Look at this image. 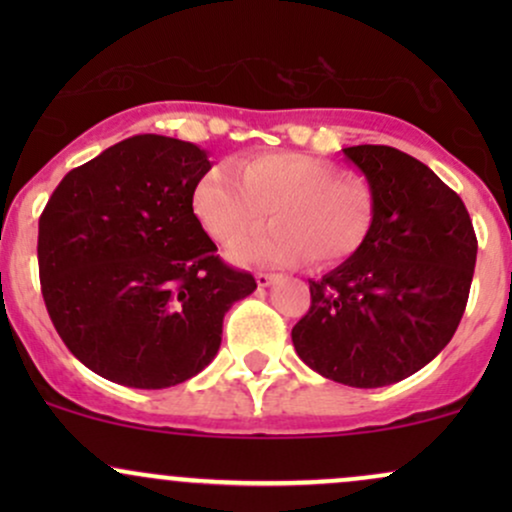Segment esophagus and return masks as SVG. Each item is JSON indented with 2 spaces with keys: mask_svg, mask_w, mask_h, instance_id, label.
<instances>
[{
  "mask_svg": "<svg viewBox=\"0 0 512 512\" xmlns=\"http://www.w3.org/2000/svg\"><path fill=\"white\" fill-rule=\"evenodd\" d=\"M257 286H260V289H267V286H272L276 279H279V274H267V272H257Z\"/></svg>",
  "mask_w": 512,
  "mask_h": 512,
  "instance_id": "esophagus-1",
  "label": "esophagus"
}]
</instances>
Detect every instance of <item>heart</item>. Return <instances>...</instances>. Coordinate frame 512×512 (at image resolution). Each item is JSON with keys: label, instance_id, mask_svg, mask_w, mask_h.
Returning a JSON list of instances; mask_svg holds the SVG:
<instances>
[{"label": "heart", "instance_id": "heart-1", "mask_svg": "<svg viewBox=\"0 0 512 512\" xmlns=\"http://www.w3.org/2000/svg\"><path fill=\"white\" fill-rule=\"evenodd\" d=\"M202 175L192 195L197 219L211 238L233 243L272 216L274 226L228 250L243 264H296L305 255L320 267L361 248L373 223V195L363 180L330 161L267 154Z\"/></svg>", "mask_w": 512, "mask_h": 512}]
</instances>
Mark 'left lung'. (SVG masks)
Listing matches in <instances>:
<instances>
[{
    "label": "left lung",
    "mask_w": 512,
    "mask_h": 512,
    "mask_svg": "<svg viewBox=\"0 0 512 512\" xmlns=\"http://www.w3.org/2000/svg\"><path fill=\"white\" fill-rule=\"evenodd\" d=\"M344 156L366 175L373 223L363 245L322 279L291 330L322 378L385 387L431 363L467 308L477 236L464 202L431 168L392 146Z\"/></svg>",
    "instance_id": "8db88e82"
}]
</instances>
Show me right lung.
Segmentation results:
<instances>
[{
	"label": "right lung",
	"instance_id": "1",
	"mask_svg": "<svg viewBox=\"0 0 512 512\" xmlns=\"http://www.w3.org/2000/svg\"><path fill=\"white\" fill-rule=\"evenodd\" d=\"M207 151L137 134L69 170L38 223L40 289L67 349L110 383L161 390L214 361L223 315L257 289L192 209Z\"/></svg>",
	"mask_w": 512,
	"mask_h": 512
}]
</instances>
